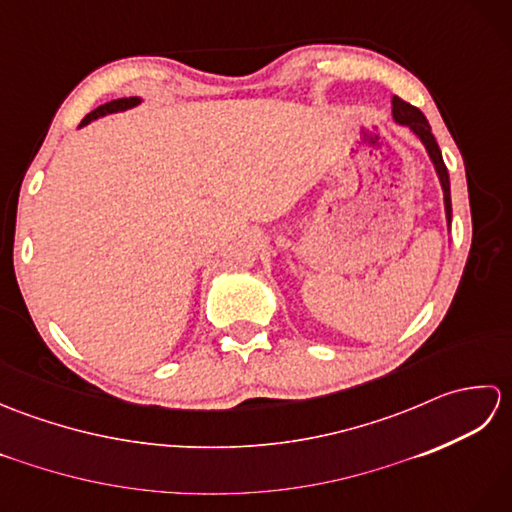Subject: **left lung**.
<instances>
[{
    "label": "left lung",
    "instance_id": "obj_1",
    "mask_svg": "<svg viewBox=\"0 0 512 512\" xmlns=\"http://www.w3.org/2000/svg\"><path fill=\"white\" fill-rule=\"evenodd\" d=\"M391 116H394V123L409 127L411 132L418 136V140L424 145V149H427L429 160L433 162V169H436V173H438L442 195H444V213H447V224L451 226V182H449V171H447V167H444L442 151H440V147L436 143V136L431 134V127L427 123V118H424V114L418 110V107L405 103L402 99H398V96H391Z\"/></svg>",
    "mask_w": 512,
    "mask_h": 512
}]
</instances>
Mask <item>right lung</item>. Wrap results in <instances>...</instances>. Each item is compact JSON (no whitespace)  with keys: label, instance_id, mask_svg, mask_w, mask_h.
<instances>
[{"label":"right lung","instance_id":"add662e5","mask_svg":"<svg viewBox=\"0 0 512 512\" xmlns=\"http://www.w3.org/2000/svg\"><path fill=\"white\" fill-rule=\"evenodd\" d=\"M140 103H143V99H140V96H129V99H114V101H110V103L99 105V107H96L94 112H90L88 116L83 118L81 125H79V129H81V127H85V125H90L92 121H96V118L107 116V114H116V112L132 110V107H138Z\"/></svg>","mask_w":512,"mask_h":512}]
</instances>
